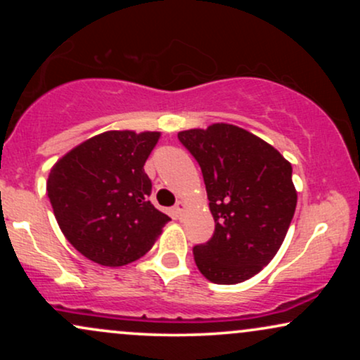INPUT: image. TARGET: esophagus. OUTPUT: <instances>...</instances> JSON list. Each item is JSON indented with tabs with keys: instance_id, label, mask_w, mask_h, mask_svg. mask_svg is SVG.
<instances>
[{
	"instance_id": "1",
	"label": "esophagus",
	"mask_w": 360,
	"mask_h": 360,
	"mask_svg": "<svg viewBox=\"0 0 360 360\" xmlns=\"http://www.w3.org/2000/svg\"><path fill=\"white\" fill-rule=\"evenodd\" d=\"M184 208H186V203H184V201H177V203L174 205V208H172V213H174V217H176V218H179L181 214H183Z\"/></svg>"
}]
</instances>
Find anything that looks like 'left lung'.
I'll list each match as a JSON object with an SVG mask.
<instances>
[{
    "label": "left lung",
    "mask_w": 360,
    "mask_h": 360,
    "mask_svg": "<svg viewBox=\"0 0 360 360\" xmlns=\"http://www.w3.org/2000/svg\"><path fill=\"white\" fill-rule=\"evenodd\" d=\"M177 139L200 164L214 220L213 237L194 245V262L214 284L250 279L271 262L296 210L292 167L274 147L229 123Z\"/></svg>",
    "instance_id": "1"
}]
</instances>
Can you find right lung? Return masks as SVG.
<instances>
[{
    "instance_id": "1",
    "label": "right lung",
    "mask_w": 360,
    "mask_h": 360,
    "mask_svg": "<svg viewBox=\"0 0 360 360\" xmlns=\"http://www.w3.org/2000/svg\"><path fill=\"white\" fill-rule=\"evenodd\" d=\"M159 131L111 130L86 140L52 167L47 194L62 233L101 266L134 262L171 220L148 201L143 171Z\"/></svg>"
}]
</instances>
